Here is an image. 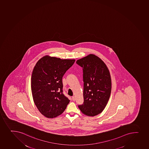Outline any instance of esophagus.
Masks as SVG:
<instances>
[{
  "label": "esophagus",
  "instance_id": "34e87169",
  "mask_svg": "<svg viewBox=\"0 0 149 149\" xmlns=\"http://www.w3.org/2000/svg\"><path fill=\"white\" fill-rule=\"evenodd\" d=\"M72 100L73 101H74L75 100V97L74 96H72Z\"/></svg>",
  "mask_w": 149,
  "mask_h": 149
}]
</instances>
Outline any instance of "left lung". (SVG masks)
<instances>
[{"label":"left lung","instance_id":"1","mask_svg":"<svg viewBox=\"0 0 149 149\" xmlns=\"http://www.w3.org/2000/svg\"><path fill=\"white\" fill-rule=\"evenodd\" d=\"M77 63L83 68L84 82V102L78 107L87 116H96L102 113L109 99V71L104 61L93 54L77 60Z\"/></svg>","mask_w":149,"mask_h":149}]
</instances>
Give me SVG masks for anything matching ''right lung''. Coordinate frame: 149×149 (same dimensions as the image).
I'll return each instance as SVG.
<instances>
[{
  "instance_id": "1",
  "label": "right lung",
  "mask_w": 149,
  "mask_h": 149,
  "mask_svg": "<svg viewBox=\"0 0 149 149\" xmlns=\"http://www.w3.org/2000/svg\"><path fill=\"white\" fill-rule=\"evenodd\" d=\"M74 59H61L45 55L37 62L31 76L35 104L42 114L53 118L64 111L70 100L63 93L62 77Z\"/></svg>"
}]
</instances>
